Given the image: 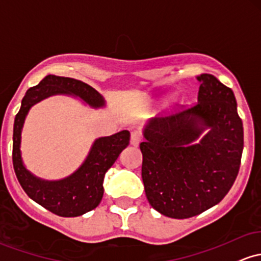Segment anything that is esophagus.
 <instances>
[{"label": "esophagus", "mask_w": 261, "mask_h": 261, "mask_svg": "<svg viewBox=\"0 0 261 261\" xmlns=\"http://www.w3.org/2000/svg\"><path fill=\"white\" fill-rule=\"evenodd\" d=\"M141 140H142L141 134H140L139 131H133V133H131V139H130L131 145L137 146L140 142H141Z\"/></svg>", "instance_id": "34e87169"}]
</instances>
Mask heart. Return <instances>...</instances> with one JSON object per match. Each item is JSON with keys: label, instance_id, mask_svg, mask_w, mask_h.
<instances>
[{"label": "heart", "instance_id": "heart-1", "mask_svg": "<svg viewBox=\"0 0 261 261\" xmlns=\"http://www.w3.org/2000/svg\"><path fill=\"white\" fill-rule=\"evenodd\" d=\"M171 100H172V98H167V99L162 100V102H161V107H167V105L170 104V102H171Z\"/></svg>", "mask_w": 261, "mask_h": 261}]
</instances>
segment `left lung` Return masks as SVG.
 I'll use <instances>...</instances> for the list:
<instances>
[{"label":"left lung","mask_w":261,"mask_h":261,"mask_svg":"<svg viewBox=\"0 0 261 261\" xmlns=\"http://www.w3.org/2000/svg\"><path fill=\"white\" fill-rule=\"evenodd\" d=\"M198 104L144 125L142 181L151 207L185 219L225 197L240 167L244 131L231 89L200 74Z\"/></svg>","instance_id":"8db88e82"}]
</instances>
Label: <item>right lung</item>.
<instances>
[{"label":"right lung","instance_id":"obj_1","mask_svg":"<svg viewBox=\"0 0 261 261\" xmlns=\"http://www.w3.org/2000/svg\"><path fill=\"white\" fill-rule=\"evenodd\" d=\"M54 95L73 96L93 109L107 107L104 96L87 83L51 74L47 75L38 85L28 89L22 99L21 109L14 117L13 168L19 185L31 199L57 216L78 217L96 208L101 202L105 173L115 163L122 150L127 147L130 133L122 130L111 136L95 139L82 165L64 178L44 179L37 177L27 170L22 159V130L32 107Z\"/></svg>","mask_w":261,"mask_h":261}]
</instances>
